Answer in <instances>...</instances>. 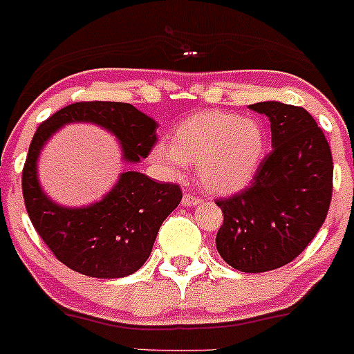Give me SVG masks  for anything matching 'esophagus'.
I'll return each instance as SVG.
<instances>
[{
	"label": "esophagus",
	"instance_id": "1",
	"mask_svg": "<svg viewBox=\"0 0 354 354\" xmlns=\"http://www.w3.org/2000/svg\"><path fill=\"white\" fill-rule=\"evenodd\" d=\"M181 204H183V207L199 206V204H201V199H199V197L190 196V194H187V196H183V201H181Z\"/></svg>",
	"mask_w": 354,
	"mask_h": 354
}]
</instances>
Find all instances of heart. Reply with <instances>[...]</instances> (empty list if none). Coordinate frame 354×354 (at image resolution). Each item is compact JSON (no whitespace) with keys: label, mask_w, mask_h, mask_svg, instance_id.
Masks as SVG:
<instances>
[{"label":"heart","mask_w":354,"mask_h":354,"mask_svg":"<svg viewBox=\"0 0 354 354\" xmlns=\"http://www.w3.org/2000/svg\"><path fill=\"white\" fill-rule=\"evenodd\" d=\"M266 151V129L257 118L203 111L174 129L171 147H153L151 158L169 169L192 164L207 192L227 196L255 178Z\"/></svg>","instance_id":"heart-1"}]
</instances>
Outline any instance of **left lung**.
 <instances>
[{
  "mask_svg": "<svg viewBox=\"0 0 354 354\" xmlns=\"http://www.w3.org/2000/svg\"><path fill=\"white\" fill-rule=\"evenodd\" d=\"M270 120L272 151L252 185L216 201L223 225L216 250L241 272H267L292 262L315 239L332 199L328 141L304 108L279 101L250 104Z\"/></svg>",
  "mask_w": 354,
  "mask_h": 354,
  "instance_id": "8db88e82",
  "label": "left lung"
}]
</instances>
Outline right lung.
Instances as JSON below:
<instances>
[{
    "label": "right lung",
    "mask_w": 354,
    "mask_h": 354,
    "mask_svg": "<svg viewBox=\"0 0 354 354\" xmlns=\"http://www.w3.org/2000/svg\"><path fill=\"white\" fill-rule=\"evenodd\" d=\"M68 124H94L113 134L125 166L148 157L158 124L127 102H75L36 129L22 171V194L32 227L59 262L99 279L134 274L150 257L162 222L180 204V187L125 169L99 201L73 207L55 203L39 183L38 160L50 138Z\"/></svg>",
    "instance_id": "obj_1"
}]
</instances>
